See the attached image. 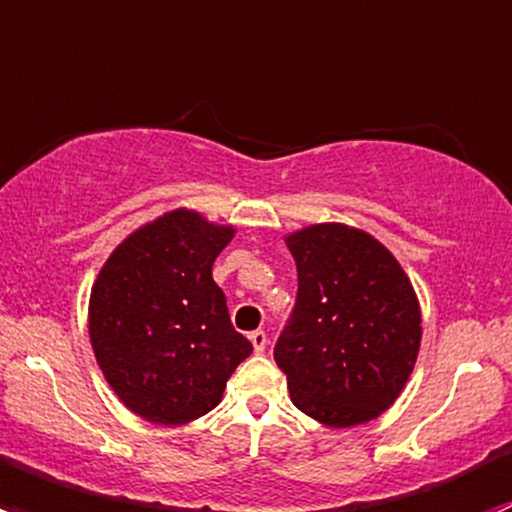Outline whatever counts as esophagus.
I'll return each mask as SVG.
<instances>
[{"instance_id": "obj_1", "label": "esophagus", "mask_w": 512, "mask_h": 512, "mask_svg": "<svg viewBox=\"0 0 512 512\" xmlns=\"http://www.w3.org/2000/svg\"><path fill=\"white\" fill-rule=\"evenodd\" d=\"M250 342H252V349H255L257 354H262L267 347V334L262 332V329H257V332L250 334Z\"/></svg>"}]
</instances>
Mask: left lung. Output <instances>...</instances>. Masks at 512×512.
<instances>
[{
	"mask_svg": "<svg viewBox=\"0 0 512 512\" xmlns=\"http://www.w3.org/2000/svg\"><path fill=\"white\" fill-rule=\"evenodd\" d=\"M297 302L275 347L292 404L332 428L374 421L404 391L421 349L409 275L369 232L307 225L285 237Z\"/></svg>",
	"mask_w": 512,
	"mask_h": 512,
	"instance_id": "left-lung-1",
	"label": "left lung"
}]
</instances>
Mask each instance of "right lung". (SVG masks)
<instances>
[{
	"label": "right lung",
	"instance_id": "obj_1",
	"mask_svg": "<svg viewBox=\"0 0 512 512\" xmlns=\"http://www.w3.org/2000/svg\"><path fill=\"white\" fill-rule=\"evenodd\" d=\"M235 227L175 208L108 255L89 299V337L113 394L158 426H183L223 399L252 354L235 332L213 262Z\"/></svg>",
	"mask_w": 512,
	"mask_h": 512
}]
</instances>
